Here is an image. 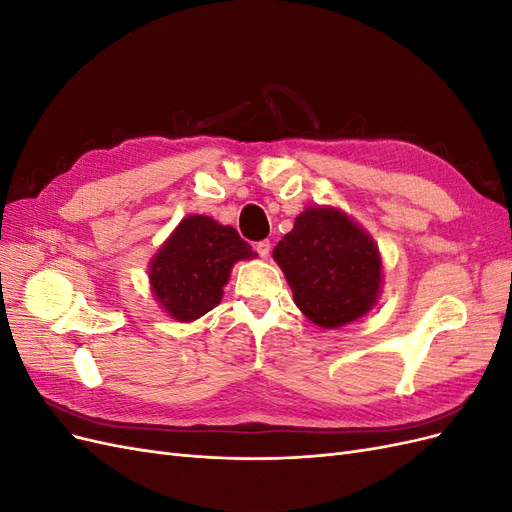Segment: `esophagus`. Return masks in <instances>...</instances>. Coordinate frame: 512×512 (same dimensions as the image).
Instances as JSON below:
<instances>
[{"label":"esophagus","instance_id":"34e87169","mask_svg":"<svg viewBox=\"0 0 512 512\" xmlns=\"http://www.w3.org/2000/svg\"><path fill=\"white\" fill-rule=\"evenodd\" d=\"M254 250L258 252L260 258H269V254H271V241H258L254 245Z\"/></svg>","mask_w":512,"mask_h":512}]
</instances>
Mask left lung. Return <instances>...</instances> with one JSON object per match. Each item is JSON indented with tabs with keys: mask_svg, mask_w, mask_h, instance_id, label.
<instances>
[{
	"mask_svg": "<svg viewBox=\"0 0 512 512\" xmlns=\"http://www.w3.org/2000/svg\"><path fill=\"white\" fill-rule=\"evenodd\" d=\"M294 305L322 329L367 316L382 292V256L374 237L337 207H307L275 245Z\"/></svg>",
	"mask_w": 512,
	"mask_h": 512,
	"instance_id": "obj_1",
	"label": "left lung"
}]
</instances>
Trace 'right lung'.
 Returning a JSON list of instances; mask_svg holds the SVG:
<instances>
[{
  "label": "right lung",
  "mask_w": 512,
  "mask_h": 512,
  "mask_svg": "<svg viewBox=\"0 0 512 512\" xmlns=\"http://www.w3.org/2000/svg\"><path fill=\"white\" fill-rule=\"evenodd\" d=\"M256 256L232 226L185 215L149 262L151 294L173 320L194 322L220 305L232 267Z\"/></svg>",
  "instance_id": "obj_1"
}]
</instances>
